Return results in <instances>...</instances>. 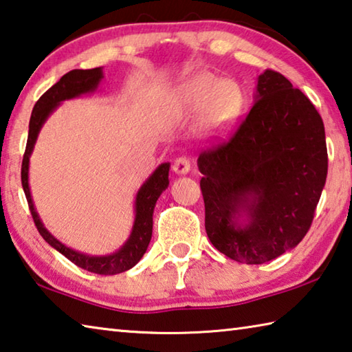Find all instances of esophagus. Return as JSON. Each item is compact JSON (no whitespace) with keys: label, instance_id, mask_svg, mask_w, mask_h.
<instances>
[{"label":"esophagus","instance_id":"1","mask_svg":"<svg viewBox=\"0 0 352 352\" xmlns=\"http://www.w3.org/2000/svg\"><path fill=\"white\" fill-rule=\"evenodd\" d=\"M173 171L176 175H187L190 171V160L187 157H177L173 164Z\"/></svg>","mask_w":352,"mask_h":352}]
</instances>
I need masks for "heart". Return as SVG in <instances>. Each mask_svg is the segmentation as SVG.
Returning <instances> with one entry per match:
<instances>
[{"mask_svg": "<svg viewBox=\"0 0 352 352\" xmlns=\"http://www.w3.org/2000/svg\"><path fill=\"white\" fill-rule=\"evenodd\" d=\"M244 92L235 80H219L212 72H198L171 94L175 119L201 116V131L212 140L226 139L241 117Z\"/></svg>", "mask_w": 352, "mask_h": 352, "instance_id": "heart-1", "label": "heart"}]
</instances>
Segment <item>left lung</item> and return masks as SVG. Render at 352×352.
Wrapping results in <instances>:
<instances>
[{"label": "left lung", "instance_id": "1", "mask_svg": "<svg viewBox=\"0 0 352 352\" xmlns=\"http://www.w3.org/2000/svg\"><path fill=\"white\" fill-rule=\"evenodd\" d=\"M254 107L224 145L198 157L206 232L221 254L261 264L309 230L328 175L324 125L280 72L256 78Z\"/></svg>", "mask_w": 352, "mask_h": 352}]
</instances>
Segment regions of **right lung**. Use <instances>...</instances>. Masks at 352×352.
<instances>
[{
    "instance_id": "add662e5",
    "label": "right lung",
    "mask_w": 352,
    "mask_h": 352,
    "mask_svg": "<svg viewBox=\"0 0 352 352\" xmlns=\"http://www.w3.org/2000/svg\"><path fill=\"white\" fill-rule=\"evenodd\" d=\"M102 78L103 67H94V69H74L65 74L52 88H49L45 94L38 98V102L35 103L29 120L28 145L26 151H24L21 165V184L36 229H38L43 239H45L51 248L60 252L61 255H65L67 260L72 261L74 264H77L78 267L89 270L92 274L116 275L134 267L148 249V244H150L153 235L154 206H156L159 196L162 195V192H165L170 184V162L160 164L138 190L134 199V223L131 227V232H129V236L119 249L109 255L83 254V252L67 248L66 244L55 238L52 233L46 229L45 224H43L40 214L35 208L29 187L30 156H32L36 139H38V134L43 125H45V122L47 120V117L51 116L65 100H71V98H77L85 94H92V92H96L98 89V85L102 82Z\"/></svg>"
}]
</instances>
